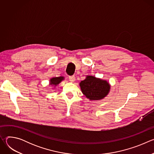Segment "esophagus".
I'll list each match as a JSON object with an SVG mask.
<instances>
[{
    "mask_svg": "<svg viewBox=\"0 0 154 154\" xmlns=\"http://www.w3.org/2000/svg\"><path fill=\"white\" fill-rule=\"evenodd\" d=\"M69 81L71 82H74L75 80V77L74 75H72V76H70L69 77Z\"/></svg>",
    "mask_w": 154,
    "mask_h": 154,
    "instance_id": "1",
    "label": "esophagus"
}]
</instances>
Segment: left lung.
<instances>
[{
	"label": "left lung",
	"mask_w": 154,
	"mask_h": 154,
	"mask_svg": "<svg viewBox=\"0 0 154 154\" xmlns=\"http://www.w3.org/2000/svg\"><path fill=\"white\" fill-rule=\"evenodd\" d=\"M79 85L82 93L91 101L104 99L111 88V85L108 81L93 75H86Z\"/></svg>",
	"instance_id": "1"
}]
</instances>
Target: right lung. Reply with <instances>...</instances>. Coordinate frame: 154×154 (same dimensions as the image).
<instances>
[{
    "label": "right lung",
    "instance_id": "right-lung-1",
    "mask_svg": "<svg viewBox=\"0 0 154 154\" xmlns=\"http://www.w3.org/2000/svg\"><path fill=\"white\" fill-rule=\"evenodd\" d=\"M64 80V77L63 76L52 77L49 80V85L54 86L55 88Z\"/></svg>",
    "mask_w": 154,
    "mask_h": 154
}]
</instances>
